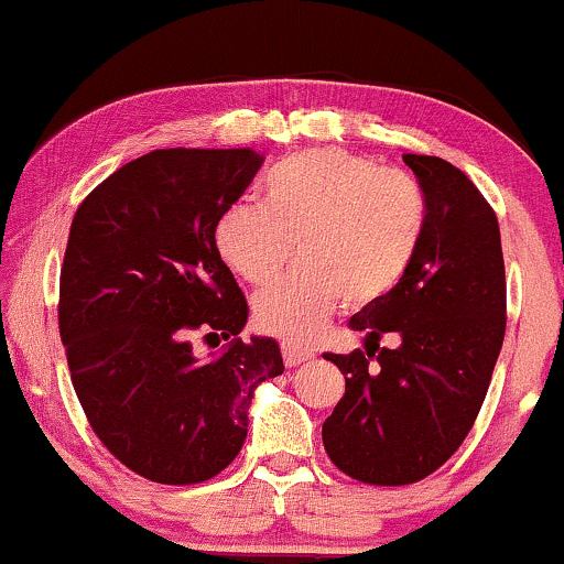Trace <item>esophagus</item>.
<instances>
[{"label": "esophagus", "instance_id": "esophagus-1", "mask_svg": "<svg viewBox=\"0 0 564 564\" xmlns=\"http://www.w3.org/2000/svg\"><path fill=\"white\" fill-rule=\"evenodd\" d=\"M280 350H282V359H284V364H288V367H297V364L314 359V350L301 346V343H295V340H282Z\"/></svg>", "mask_w": 564, "mask_h": 564}]
</instances>
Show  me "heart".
<instances>
[{"label": "heart", "mask_w": 564, "mask_h": 564, "mask_svg": "<svg viewBox=\"0 0 564 564\" xmlns=\"http://www.w3.org/2000/svg\"><path fill=\"white\" fill-rule=\"evenodd\" d=\"M427 229L414 176L340 148L306 150L263 178V203L237 200L216 221V248L245 282L263 284L295 253L301 263L253 301L256 324L308 337L343 301L361 308L399 288Z\"/></svg>", "instance_id": "obj_1"}]
</instances>
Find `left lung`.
<instances>
[{
  "instance_id": "left-lung-1",
  "label": "left lung",
  "mask_w": 564,
  "mask_h": 564,
  "mask_svg": "<svg viewBox=\"0 0 564 564\" xmlns=\"http://www.w3.org/2000/svg\"><path fill=\"white\" fill-rule=\"evenodd\" d=\"M403 163L427 195L420 253L393 293L350 316L367 350L324 354L346 375V393L322 425L324 452L369 486H409L452 459L478 420L507 329L494 208L443 158ZM390 332L402 346L380 349Z\"/></svg>"
}]
</instances>
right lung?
I'll return each instance as SVG.
<instances>
[{
	"instance_id": "1",
	"label": "right lung",
	"mask_w": 564,
	"mask_h": 564,
	"mask_svg": "<svg viewBox=\"0 0 564 564\" xmlns=\"http://www.w3.org/2000/svg\"><path fill=\"white\" fill-rule=\"evenodd\" d=\"M256 150H152L73 216L57 324L70 382L102 446L163 486L216 478L240 454L258 382L284 372L271 337L240 335L248 301L216 248ZM230 346L197 360L191 343Z\"/></svg>"
}]
</instances>
